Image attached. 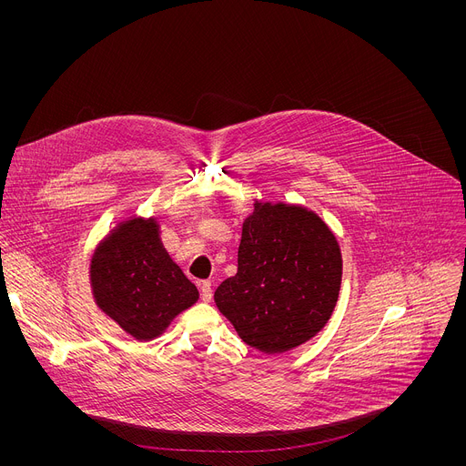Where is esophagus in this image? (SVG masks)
Listing matches in <instances>:
<instances>
[{
	"instance_id": "1",
	"label": "esophagus",
	"mask_w": 466,
	"mask_h": 466,
	"mask_svg": "<svg viewBox=\"0 0 466 466\" xmlns=\"http://www.w3.org/2000/svg\"><path fill=\"white\" fill-rule=\"evenodd\" d=\"M212 282L210 280H205V282H201V299L205 300V302H210L212 300Z\"/></svg>"
}]
</instances>
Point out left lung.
<instances>
[{
	"label": "left lung",
	"instance_id": "8db88e82",
	"mask_svg": "<svg viewBox=\"0 0 466 466\" xmlns=\"http://www.w3.org/2000/svg\"><path fill=\"white\" fill-rule=\"evenodd\" d=\"M341 277L338 238L313 210L254 198L241 228L238 273L219 284L214 300L243 343L282 354L326 326Z\"/></svg>",
	"mask_w": 466,
	"mask_h": 466
}]
</instances>
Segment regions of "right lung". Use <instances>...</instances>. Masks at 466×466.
<instances>
[{
	"label": "right lung",
	"mask_w": 466,
	"mask_h": 466,
	"mask_svg": "<svg viewBox=\"0 0 466 466\" xmlns=\"http://www.w3.org/2000/svg\"><path fill=\"white\" fill-rule=\"evenodd\" d=\"M90 288L96 306L137 341L160 338L198 291L160 239L155 216H130L94 248Z\"/></svg>",
	"instance_id": "add662e5"
}]
</instances>
